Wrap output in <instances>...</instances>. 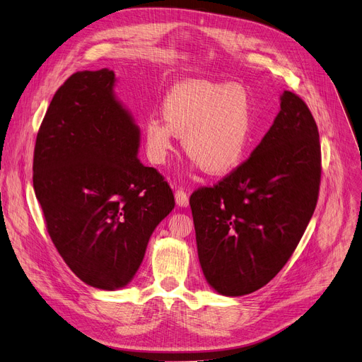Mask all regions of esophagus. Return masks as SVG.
<instances>
[{"mask_svg": "<svg viewBox=\"0 0 362 362\" xmlns=\"http://www.w3.org/2000/svg\"><path fill=\"white\" fill-rule=\"evenodd\" d=\"M175 200L178 206H187L189 205V194H187V192H184L182 189H180L175 192Z\"/></svg>", "mask_w": 362, "mask_h": 362, "instance_id": "esophagus-1", "label": "esophagus"}]
</instances>
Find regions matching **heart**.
<instances>
[{"label": "heart", "instance_id": "b5f03b06", "mask_svg": "<svg viewBox=\"0 0 362 362\" xmlns=\"http://www.w3.org/2000/svg\"><path fill=\"white\" fill-rule=\"evenodd\" d=\"M163 119L144 127L148 160L163 165L184 136V151L208 175L223 177L238 169L252 139L254 104L238 84L190 80L177 84L163 100Z\"/></svg>", "mask_w": 362, "mask_h": 362}]
</instances>
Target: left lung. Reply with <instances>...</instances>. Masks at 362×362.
Masks as SVG:
<instances>
[{
	"label": "left lung",
	"instance_id": "8db88e82",
	"mask_svg": "<svg viewBox=\"0 0 362 362\" xmlns=\"http://www.w3.org/2000/svg\"><path fill=\"white\" fill-rule=\"evenodd\" d=\"M321 170L313 115L285 90L279 114L247 160L190 196L199 262L215 291L251 294L276 276L312 218Z\"/></svg>",
	"mask_w": 362,
	"mask_h": 362
}]
</instances>
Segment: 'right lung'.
I'll return each mask as SVG.
<instances>
[{
  "mask_svg": "<svg viewBox=\"0 0 362 362\" xmlns=\"http://www.w3.org/2000/svg\"><path fill=\"white\" fill-rule=\"evenodd\" d=\"M114 72L78 71L56 90L38 129L33 182L47 233L84 284L131 282L175 206L168 181L138 160L139 129L112 95Z\"/></svg>",
  "mask_w": 362,
  "mask_h": 362,
  "instance_id": "right-lung-1",
  "label": "right lung"
}]
</instances>
